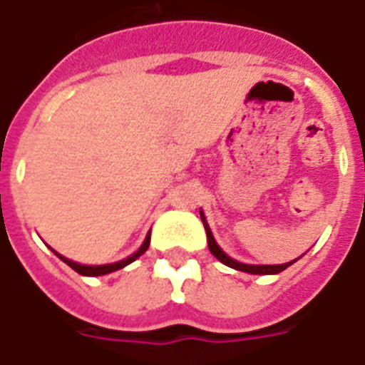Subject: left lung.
Instances as JSON below:
<instances>
[{"label": "left lung", "mask_w": 365, "mask_h": 365, "mask_svg": "<svg viewBox=\"0 0 365 365\" xmlns=\"http://www.w3.org/2000/svg\"><path fill=\"white\" fill-rule=\"evenodd\" d=\"M200 220H202V225H205L206 229V239H208V248H210V252L216 255L217 259L222 261L223 265L231 267V269H237V271L242 272H252V274H278V272H282L284 269H288L292 263H295V261L299 259V257H297V259L282 263V265H246V263H240V261L229 257V255L217 246L216 239H214V235H212L210 227H208V223H206V217L205 214H202V210H200ZM301 257H303V255H301Z\"/></svg>", "instance_id": "left-lung-1"}]
</instances>
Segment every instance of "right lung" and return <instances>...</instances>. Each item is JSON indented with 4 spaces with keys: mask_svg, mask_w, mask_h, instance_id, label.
I'll use <instances>...</instances> for the list:
<instances>
[{
    "mask_svg": "<svg viewBox=\"0 0 365 365\" xmlns=\"http://www.w3.org/2000/svg\"><path fill=\"white\" fill-rule=\"evenodd\" d=\"M149 239H151V233H148V237H145V240H143V244L138 248V252H134L132 255H128L126 259H121L117 261V263H108V265H81V263H76V261L68 259V257H64V255L60 254H54L58 255L60 259L64 261V263H68V265L73 269L76 272H79V274H83V277H102V274H108V272H113V271H119V269H123V267H126L128 263H132L134 259H138L140 255L145 252V250L149 248Z\"/></svg>",
    "mask_w": 365,
    "mask_h": 365,
    "instance_id": "obj_1",
    "label": "right lung"
}]
</instances>
